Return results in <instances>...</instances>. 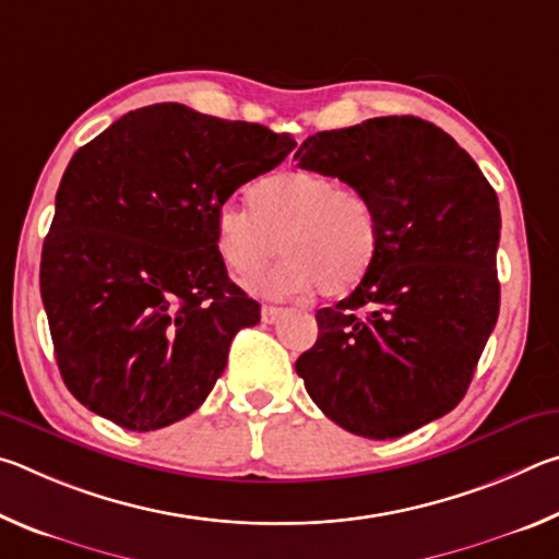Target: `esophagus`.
<instances>
[{
  "label": "esophagus",
  "instance_id": "1",
  "mask_svg": "<svg viewBox=\"0 0 559 559\" xmlns=\"http://www.w3.org/2000/svg\"><path fill=\"white\" fill-rule=\"evenodd\" d=\"M281 313H283V308H278V306H263L261 308V320H263V323H273V320H278Z\"/></svg>",
  "mask_w": 559,
  "mask_h": 559
}]
</instances>
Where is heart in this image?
<instances>
[{
	"instance_id": "b5f03b06",
	"label": "heart",
	"mask_w": 559,
	"mask_h": 559,
	"mask_svg": "<svg viewBox=\"0 0 559 559\" xmlns=\"http://www.w3.org/2000/svg\"><path fill=\"white\" fill-rule=\"evenodd\" d=\"M380 243V214L370 197L302 169L259 182L251 210L224 204L216 212V249L231 271L249 276L286 253L251 281L269 296H345L372 271Z\"/></svg>"
}]
</instances>
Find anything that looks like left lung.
I'll return each instance as SVG.
<instances>
[{"mask_svg": "<svg viewBox=\"0 0 559 559\" xmlns=\"http://www.w3.org/2000/svg\"><path fill=\"white\" fill-rule=\"evenodd\" d=\"M296 159L370 197L382 226L372 271L318 310L296 372L337 427L404 437L463 400L496 328V189L449 132L414 116L316 132Z\"/></svg>", "mask_w": 559, "mask_h": 559, "instance_id": "left-lung-1", "label": "left lung"}]
</instances>
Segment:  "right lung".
Masks as SVG:
<instances>
[{"label": "right lung", "mask_w": 559, "mask_h": 559, "mask_svg": "<svg viewBox=\"0 0 559 559\" xmlns=\"http://www.w3.org/2000/svg\"><path fill=\"white\" fill-rule=\"evenodd\" d=\"M296 140L179 103L130 110L71 157L41 251L56 362L130 431L200 409L261 306L226 276L216 212Z\"/></svg>", "instance_id": "right-lung-1"}]
</instances>
